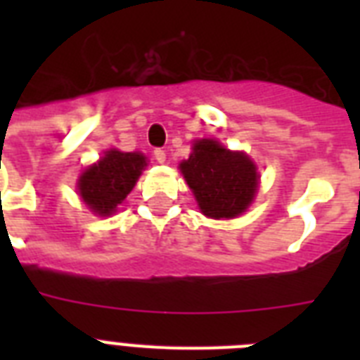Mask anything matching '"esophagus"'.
Segmentation results:
<instances>
[{
	"instance_id": "esophagus-1",
	"label": "esophagus",
	"mask_w": 360,
	"mask_h": 360,
	"mask_svg": "<svg viewBox=\"0 0 360 360\" xmlns=\"http://www.w3.org/2000/svg\"><path fill=\"white\" fill-rule=\"evenodd\" d=\"M153 155H155V160H157V162H166V151H164V149H155Z\"/></svg>"
}]
</instances>
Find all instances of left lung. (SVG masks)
Masks as SVG:
<instances>
[{"mask_svg": "<svg viewBox=\"0 0 360 360\" xmlns=\"http://www.w3.org/2000/svg\"><path fill=\"white\" fill-rule=\"evenodd\" d=\"M181 172L203 214L233 219L248 207L257 191L256 166L245 153H231L214 140H200L181 162Z\"/></svg>", "mask_w": 360, "mask_h": 360, "instance_id": "8db88e82", "label": "left lung"}]
</instances>
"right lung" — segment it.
<instances>
[{
	"label": "right lung",
	"instance_id": "1",
	"mask_svg": "<svg viewBox=\"0 0 360 360\" xmlns=\"http://www.w3.org/2000/svg\"><path fill=\"white\" fill-rule=\"evenodd\" d=\"M146 164L140 153L108 151L80 177L78 191L87 207L97 214H112L134 188Z\"/></svg>",
	"mask_w": 360,
	"mask_h": 360
}]
</instances>
